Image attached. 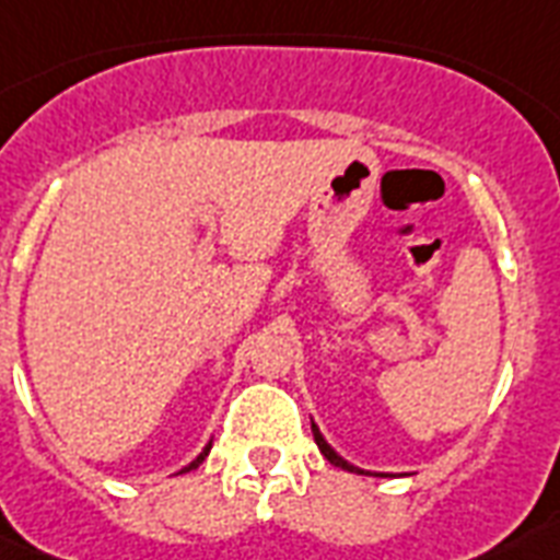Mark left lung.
I'll return each instance as SVG.
<instances>
[{"instance_id": "1", "label": "left lung", "mask_w": 560, "mask_h": 560, "mask_svg": "<svg viewBox=\"0 0 560 560\" xmlns=\"http://www.w3.org/2000/svg\"><path fill=\"white\" fill-rule=\"evenodd\" d=\"M312 435H315V444H318V450H320V453H324V458H327L329 465L341 467V470H350V474H362V476H388V474H368V470H362V467H353V465H350V462H345V458H341L339 453H336V450H332V446H329L327 441H324V435H320V429L315 427V423H312Z\"/></svg>"}]
</instances>
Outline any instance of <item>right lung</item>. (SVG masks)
Listing matches in <instances>:
<instances>
[{
    "instance_id": "1",
    "label": "right lung",
    "mask_w": 560,
    "mask_h": 560,
    "mask_svg": "<svg viewBox=\"0 0 560 560\" xmlns=\"http://www.w3.org/2000/svg\"><path fill=\"white\" fill-rule=\"evenodd\" d=\"M210 446H212V444H207V446H203V453H201V456L195 458V462H189V465H186V467H184V470H180V474H189V470H195V467L201 465L203 458H207V453H210Z\"/></svg>"
}]
</instances>
